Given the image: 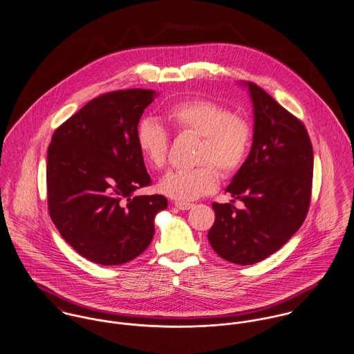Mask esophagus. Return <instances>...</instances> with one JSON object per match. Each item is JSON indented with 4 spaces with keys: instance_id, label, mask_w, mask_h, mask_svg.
<instances>
[{
    "instance_id": "34e87169",
    "label": "esophagus",
    "mask_w": 354,
    "mask_h": 354,
    "mask_svg": "<svg viewBox=\"0 0 354 354\" xmlns=\"http://www.w3.org/2000/svg\"><path fill=\"white\" fill-rule=\"evenodd\" d=\"M174 205L181 209V211H187V209H191L193 207L192 203H184V201H176Z\"/></svg>"
}]
</instances>
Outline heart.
<instances>
[{
    "mask_svg": "<svg viewBox=\"0 0 354 354\" xmlns=\"http://www.w3.org/2000/svg\"><path fill=\"white\" fill-rule=\"evenodd\" d=\"M165 118L178 133L200 136L192 169L171 170L161 180L160 189L180 201L196 200L215 191L218 168L225 177L234 176L246 161L252 146L249 122L231 113L219 102L192 98L171 104ZM139 151L149 166L161 170L169 156V132L156 119H143L136 129ZM217 168L215 169L214 167Z\"/></svg>",
    "mask_w": 354,
    "mask_h": 354,
    "instance_id": "obj_1",
    "label": "heart"
}]
</instances>
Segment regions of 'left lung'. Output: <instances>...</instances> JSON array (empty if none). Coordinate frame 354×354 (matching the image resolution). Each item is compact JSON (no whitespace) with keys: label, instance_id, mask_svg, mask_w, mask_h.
Segmentation results:
<instances>
[{"label":"left lung","instance_id":"8db88e82","mask_svg":"<svg viewBox=\"0 0 354 354\" xmlns=\"http://www.w3.org/2000/svg\"><path fill=\"white\" fill-rule=\"evenodd\" d=\"M254 106L253 146L227 187L234 200L214 203L215 223L208 241L218 256L253 265L280 248L303 225L311 201L314 153L303 122L254 82L248 84Z\"/></svg>","mask_w":354,"mask_h":354}]
</instances>
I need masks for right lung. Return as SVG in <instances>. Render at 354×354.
I'll return each mask as SVG.
<instances>
[{"mask_svg":"<svg viewBox=\"0 0 354 354\" xmlns=\"http://www.w3.org/2000/svg\"><path fill=\"white\" fill-rule=\"evenodd\" d=\"M156 92L126 89L91 100L53 133L47 151L48 212L64 241L98 265H122L154 236L162 194L132 196L151 184L136 143L139 119Z\"/></svg>","mask_w":354,"mask_h":354,"instance_id":"1","label":"right lung"}]
</instances>
